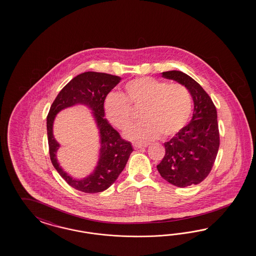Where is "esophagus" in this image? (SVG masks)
<instances>
[{"label":"esophagus","mask_w":256,"mask_h":256,"mask_svg":"<svg viewBox=\"0 0 256 256\" xmlns=\"http://www.w3.org/2000/svg\"><path fill=\"white\" fill-rule=\"evenodd\" d=\"M148 142H133V146L134 148H146L148 146Z\"/></svg>","instance_id":"1"}]
</instances>
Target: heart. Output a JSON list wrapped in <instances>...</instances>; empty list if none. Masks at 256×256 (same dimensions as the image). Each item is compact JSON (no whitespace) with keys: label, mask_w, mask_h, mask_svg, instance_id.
<instances>
[{"label":"heart","mask_w":256,"mask_h":256,"mask_svg":"<svg viewBox=\"0 0 256 256\" xmlns=\"http://www.w3.org/2000/svg\"><path fill=\"white\" fill-rule=\"evenodd\" d=\"M124 94L112 93L104 101L110 123L124 130L135 119L134 110L142 108V122L126 135L135 140H152L176 134L186 126L192 108V100L186 86L168 84L155 78H132L123 86ZM133 108L132 109V108Z\"/></svg>","instance_id":"obj_1"}]
</instances>
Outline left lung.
Returning a JSON list of instances; mask_svg holds the SVG:
<instances>
[{
  "mask_svg": "<svg viewBox=\"0 0 256 256\" xmlns=\"http://www.w3.org/2000/svg\"><path fill=\"white\" fill-rule=\"evenodd\" d=\"M162 77L186 86L194 100L192 119L170 140L156 169L170 184L179 188L197 185L210 174L220 146L217 110L202 87L185 73L172 70Z\"/></svg>",
  "mask_w": 256,
  "mask_h": 256,
  "instance_id": "8db88e82",
  "label": "left lung"
}]
</instances>
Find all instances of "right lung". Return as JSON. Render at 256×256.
<instances>
[{"mask_svg":"<svg viewBox=\"0 0 256 256\" xmlns=\"http://www.w3.org/2000/svg\"><path fill=\"white\" fill-rule=\"evenodd\" d=\"M121 78L107 73L88 71L73 78L62 88L52 104L46 116V132L50 156L56 170L70 186L86 194H96L112 186L124 170L133 151L132 144L121 138L120 134L104 118V101ZM77 104H86L92 110L101 136V149L98 165L94 172L84 180L72 179L58 165L56 158L60 147L52 132L56 114L64 108Z\"/></svg>","mask_w":256,"mask_h":256,"instance_id":"right-lung-1","label":"right lung"}]
</instances>
